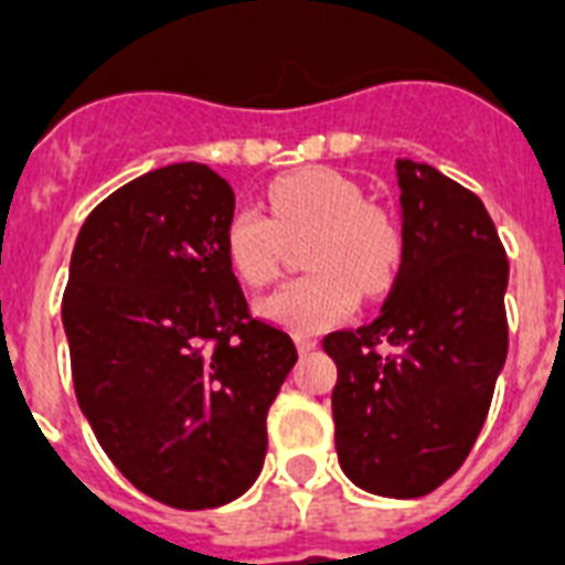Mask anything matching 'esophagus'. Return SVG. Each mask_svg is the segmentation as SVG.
Listing matches in <instances>:
<instances>
[{"label":"esophagus","mask_w":565,"mask_h":565,"mask_svg":"<svg viewBox=\"0 0 565 565\" xmlns=\"http://www.w3.org/2000/svg\"><path fill=\"white\" fill-rule=\"evenodd\" d=\"M296 345H299L301 354H308V352H313V349H317L319 340H317V337H296Z\"/></svg>","instance_id":"34e87169"}]
</instances>
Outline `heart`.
<instances>
[{"mask_svg": "<svg viewBox=\"0 0 565 565\" xmlns=\"http://www.w3.org/2000/svg\"><path fill=\"white\" fill-rule=\"evenodd\" d=\"M273 216L239 207L225 225V257L248 287L273 281L284 239L308 237L305 266L313 275L284 284L257 310L266 322L317 334L345 319L363 292L377 296L395 278L402 234L381 207L366 204L354 179L328 167L284 175L269 188Z\"/></svg>", "mask_w": 565, "mask_h": 565, "instance_id": "1", "label": "heart"}]
</instances>
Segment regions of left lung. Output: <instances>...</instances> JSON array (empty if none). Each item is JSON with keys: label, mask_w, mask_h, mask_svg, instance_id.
Returning a JSON list of instances; mask_svg holds the SVG:
<instances>
[{"label": "left lung", "mask_w": 565, "mask_h": 565, "mask_svg": "<svg viewBox=\"0 0 565 565\" xmlns=\"http://www.w3.org/2000/svg\"><path fill=\"white\" fill-rule=\"evenodd\" d=\"M402 266L375 322L322 340L337 363V457L349 481L419 499L481 434L508 361L510 264L472 190L395 161Z\"/></svg>", "instance_id": "1"}]
</instances>
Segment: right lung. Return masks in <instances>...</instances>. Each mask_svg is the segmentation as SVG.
<instances>
[{
  "mask_svg": "<svg viewBox=\"0 0 565 565\" xmlns=\"http://www.w3.org/2000/svg\"><path fill=\"white\" fill-rule=\"evenodd\" d=\"M234 190L170 163L110 193L70 260L64 331L78 407L119 472L179 510L220 508L257 481L266 413L299 361L248 317L225 257Z\"/></svg>",
  "mask_w": 565,
  "mask_h": 565,
  "instance_id": "right-lung-1",
  "label": "right lung"
}]
</instances>
